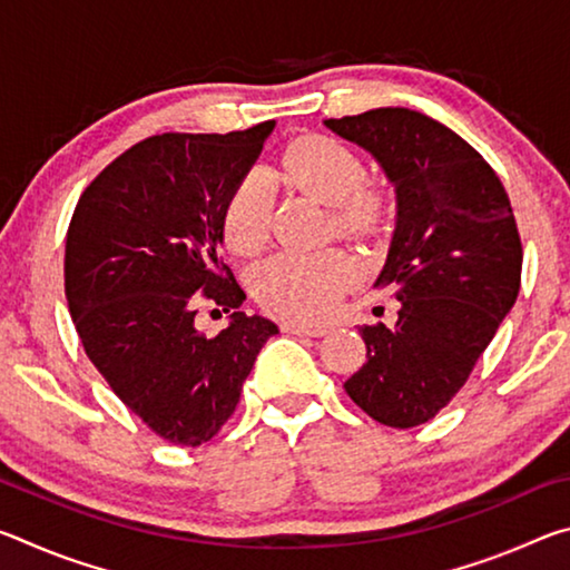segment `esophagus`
Here are the masks:
<instances>
[{"label":"esophagus","instance_id":"34e87169","mask_svg":"<svg viewBox=\"0 0 570 570\" xmlns=\"http://www.w3.org/2000/svg\"><path fill=\"white\" fill-rule=\"evenodd\" d=\"M282 330L286 332V334H296V336H324L326 332V326H314V324H296V322H286V324H282Z\"/></svg>","mask_w":570,"mask_h":570}]
</instances>
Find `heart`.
<instances>
[{"mask_svg":"<svg viewBox=\"0 0 570 570\" xmlns=\"http://www.w3.org/2000/svg\"><path fill=\"white\" fill-rule=\"evenodd\" d=\"M284 176L308 196L330 206L336 236H374L387 220V193L366 176L364 160L344 142L326 135L294 140L282 156ZM226 244L240 256L256 254L268 236V190L258 173H250L228 196L224 210ZM354 278V264L340 250L294 254L284 250L256 268L250 288L266 312L292 322H320L340 304Z\"/></svg>","mask_w":570,"mask_h":570,"instance_id":"heart-1","label":"heart"}]
</instances>
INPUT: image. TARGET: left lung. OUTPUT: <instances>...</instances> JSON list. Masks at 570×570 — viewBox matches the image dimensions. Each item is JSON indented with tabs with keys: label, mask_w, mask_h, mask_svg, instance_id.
<instances>
[{
	"label": "left lung",
	"mask_w": 570,
	"mask_h": 570,
	"mask_svg": "<svg viewBox=\"0 0 570 570\" xmlns=\"http://www.w3.org/2000/svg\"><path fill=\"white\" fill-rule=\"evenodd\" d=\"M370 150L397 188V228L374 286L400 298L397 324H364L366 362L344 382L387 428L448 407L520 292L523 246L488 160L445 125L407 108L326 120Z\"/></svg>",
	"instance_id": "8db88e82"
}]
</instances>
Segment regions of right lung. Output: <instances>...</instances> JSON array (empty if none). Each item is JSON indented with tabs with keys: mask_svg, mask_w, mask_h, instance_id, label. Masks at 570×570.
<instances>
[{
	"mask_svg": "<svg viewBox=\"0 0 570 570\" xmlns=\"http://www.w3.org/2000/svg\"><path fill=\"white\" fill-rule=\"evenodd\" d=\"M274 120L236 132H163L115 158L77 200L65 296L85 354L125 407L180 448L218 435L278 326L238 312L220 256L224 210ZM232 314L214 337L197 308Z\"/></svg>",
	"mask_w": 570,
	"mask_h": 570,
	"instance_id": "1",
	"label": "right lung"
}]
</instances>
